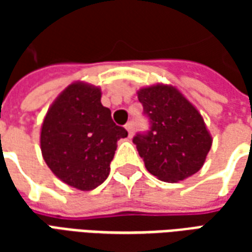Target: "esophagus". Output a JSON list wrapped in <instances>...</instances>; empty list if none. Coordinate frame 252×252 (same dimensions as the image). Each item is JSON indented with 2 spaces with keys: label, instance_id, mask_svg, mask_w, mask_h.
Instances as JSON below:
<instances>
[{
  "label": "esophagus",
  "instance_id": "esophagus-1",
  "mask_svg": "<svg viewBox=\"0 0 252 252\" xmlns=\"http://www.w3.org/2000/svg\"><path fill=\"white\" fill-rule=\"evenodd\" d=\"M126 129L128 131V135H129V137H131L132 135H133V131H135V124H133V121H129V123H126Z\"/></svg>",
  "mask_w": 252,
  "mask_h": 252
}]
</instances>
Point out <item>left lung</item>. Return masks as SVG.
<instances>
[{
  "label": "left lung",
  "mask_w": 252,
  "mask_h": 252,
  "mask_svg": "<svg viewBox=\"0 0 252 252\" xmlns=\"http://www.w3.org/2000/svg\"><path fill=\"white\" fill-rule=\"evenodd\" d=\"M137 98L150 128L133 136L148 173L164 182H178L201 169L212 146L205 123L173 86L140 89Z\"/></svg>",
  "instance_id": "obj_1"
}]
</instances>
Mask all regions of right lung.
<instances>
[{"instance_id":"right-lung-1","label":"right lung","mask_w":252,"mask_h":252,"mask_svg":"<svg viewBox=\"0 0 252 252\" xmlns=\"http://www.w3.org/2000/svg\"><path fill=\"white\" fill-rule=\"evenodd\" d=\"M128 136L101 104L98 88L72 83L43 121V158L54 174L79 190H92L109 175L117 140Z\"/></svg>"}]
</instances>
